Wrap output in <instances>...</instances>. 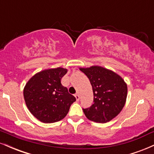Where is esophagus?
<instances>
[{
	"label": "esophagus",
	"instance_id": "obj_1",
	"mask_svg": "<svg viewBox=\"0 0 154 154\" xmlns=\"http://www.w3.org/2000/svg\"><path fill=\"white\" fill-rule=\"evenodd\" d=\"M75 98H76V100H77V101H78V100H79V95L78 94V93H76V94L75 95Z\"/></svg>",
	"mask_w": 154,
	"mask_h": 154
}]
</instances>
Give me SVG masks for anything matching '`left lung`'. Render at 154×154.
Returning <instances> with one entry per match:
<instances>
[{
	"label": "left lung",
	"mask_w": 154,
	"mask_h": 154,
	"mask_svg": "<svg viewBox=\"0 0 154 154\" xmlns=\"http://www.w3.org/2000/svg\"><path fill=\"white\" fill-rule=\"evenodd\" d=\"M93 88V103L83 109L89 120L98 123L111 121L121 112L126 102L128 86L117 74L103 67L80 68Z\"/></svg>",
	"instance_id": "obj_1"
}]
</instances>
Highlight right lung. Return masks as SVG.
I'll list each match as a JSON object with an SVG mask.
<instances>
[{
	"instance_id": "obj_1",
	"label": "right lung",
	"mask_w": 154,
	"mask_h": 154,
	"mask_svg": "<svg viewBox=\"0 0 154 154\" xmlns=\"http://www.w3.org/2000/svg\"><path fill=\"white\" fill-rule=\"evenodd\" d=\"M66 69L58 67L35 74L24 88V98L31 114L43 123H54L63 119L76 100L69 93L61 79Z\"/></svg>"
}]
</instances>
